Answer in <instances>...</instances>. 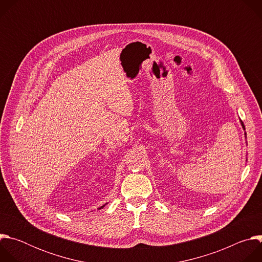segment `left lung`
Here are the masks:
<instances>
[{
	"label": "left lung",
	"instance_id": "obj_1",
	"mask_svg": "<svg viewBox=\"0 0 262 262\" xmlns=\"http://www.w3.org/2000/svg\"><path fill=\"white\" fill-rule=\"evenodd\" d=\"M241 122H242V121H241ZM242 126H243V128L245 129V125H244V123H243V122H242Z\"/></svg>",
	"mask_w": 262,
	"mask_h": 262
}]
</instances>
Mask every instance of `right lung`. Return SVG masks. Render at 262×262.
I'll use <instances>...</instances> for the list:
<instances>
[{
	"label": "right lung",
	"instance_id": "obj_1",
	"mask_svg": "<svg viewBox=\"0 0 262 262\" xmlns=\"http://www.w3.org/2000/svg\"><path fill=\"white\" fill-rule=\"evenodd\" d=\"M104 205H105V204H104ZM104 205H102V206H101V207H99L98 209H101V208H103V207H104Z\"/></svg>",
	"mask_w": 262,
	"mask_h": 262
}]
</instances>
